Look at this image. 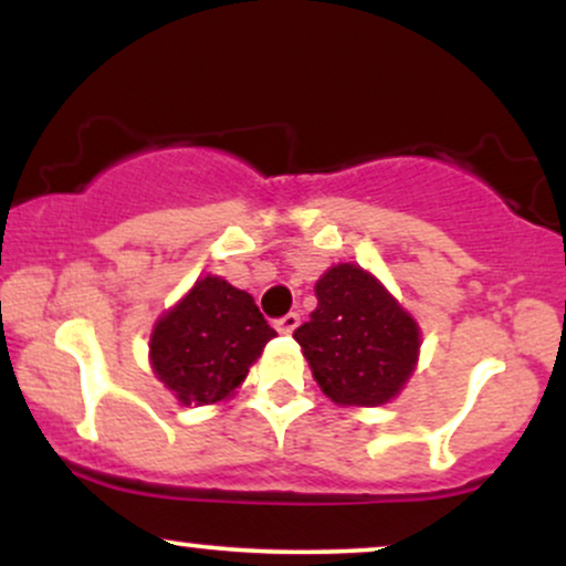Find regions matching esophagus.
I'll return each instance as SVG.
<instances>
[{"label": "esophagus", "mask_w": 566, "mask_h": 566, "mask_svg": "<svg viewBox=\"0 0 566 566\" xmlns=\"http://www.w3.org/2000/svg\"><path fill=\"white\" fill-rule=\"evenodd\" d=\"M297 324H301V316H297V314H284L282 319H276V329L282 335H292L297 329Z\"/></svg>", "instance_id": "esophagus-1"}]
</instances>
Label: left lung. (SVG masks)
Wrapping results in <instances>:
<instances>
[{
  "mask_svg": "<svg viewBox=\"0 0 566 566\" xmlns=\"http://www.w3.org/2000/svg\"><path fill=\"white\" fill-rule=\"evenodd\" d=\"M314 292L319 305L292 335L314 380L340 407L388 405L418 367V322L356 263L324 271Z\"/></svg>",
  "mask_w": 566,
  "mask_h": 566,
  "instance_id": "1",
  "label": "left lung"
}]
</instances>
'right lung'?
<instances>
[{
  "instance_id": "add662e5",
  "label": "right lung",
  "mask_w": 566,
  "mask_h": 566,
  "mask_svg": "<svg viewBox=\"0 0 566 566\" xmlns=\"http://www.w3.org/2000/svg\"><path fill=\"white\" fill-rule=\"evenodd\" d=\"M271 337L250 292L207 274L154 324L148 359L180 405H218L237 394Z\"/></svg>"
}]
</instances>
